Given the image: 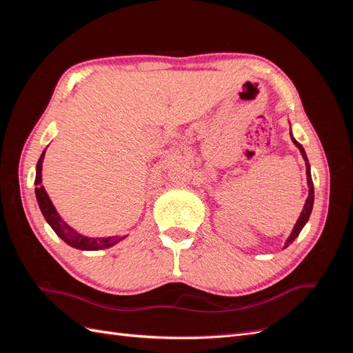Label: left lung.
I'll return each instance as SVG.
<instances>
[{"mask_svg":"<svg viewBox=\"0 0 353 353\" xmlns=\"http://www.w3.org/2000/svg\"><path fill=\"white\" fill-rule=\"evenodd\" d=\"M290 135H292V134H290ZM292 140H293V143L296 144V147L299 148V150H301V153H302V156H303V159H305V162H306V176H307V185H309V196H307V199H306V203H305V206H303V210H302V213H301V216H299V219H297V222H296V225H294V228H293V231H292V234H290V237H288L287 241H285L284 248H287L288 244H292V243L294 241V239L299 236V234H301L302 228L305 227V223L307 222L309 216H311L312 206H314V183H312V176H311V169H309L307 157H306V153H305V150H303V147L301 145V143H297L293 137H292Z\"/></svg>","mask_w":353,"mask_h":353,"instance_id":"obj_1","label":"left lung"}]
</instances>
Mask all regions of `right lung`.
Returning a JSON list of instances; mask_svg holds the SVG:
<instances>
[{"label":"right lung","mask_w":353,"mask_h":353,"mask_svg":"<svg viewBox=\"0 0 353 353\" xmlns=\"http://www.w3.org/2000/svg\"><path fill=\"white\" fill-rule=\"evenodd\" d=\"M44 154L46 150L42 152L38 163H37V176H35V194H37V200L39 209L44 215L46 221L50 223V227L54 230V232L57 236L68 243L69 245L74 249L79 250H100V249H108L114 245L117 241L123 240L125 237H108V239H88L85 236H81L79 232L74 231L72 227H69L68 223L60 218V215L57 213L56 208L52 206V203L47 194V191L44 188V185H41L42 178H41V170H42V160H44Z\"/></svg>","instance_id":"right-lung-1"}]
</instances>
